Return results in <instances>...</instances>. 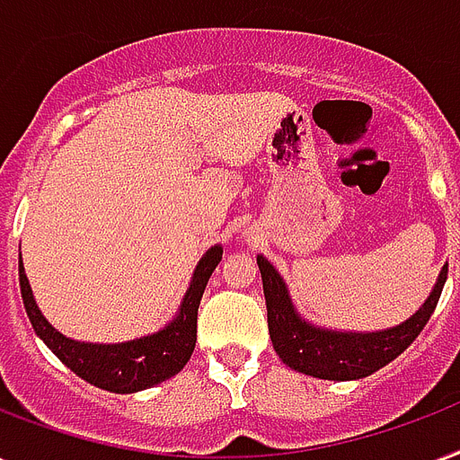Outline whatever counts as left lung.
<instances>
[{
  "mask_svg": "<svg viewBox=\"0 0 460 460\" xmlns=\"http://www.w3.org/2000/svg\"><path fill=\"white\" fill-rule=\"evenodd\" d=\"M258 268L262 275L270 340L275 352L289 369L325 381H355L371 376L374 371L402 355L434 314L448 272V265H444L425 304L408 321L384 331L352 332L332 331L306 321L294 306L285 277L277 272L265 255H258Z\"/></svg>",
  "mask_w": 460,
  "mask_h": 460,
  "instance_id": "obj_1",
  "label": "left lung"
}]
</instances>
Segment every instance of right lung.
Here are the masks:
<instances>
[{
	"label": "right lung",
	"instance_id": "1",
	"mask_svg": "<svg viewBox=\"0 0 460 460\" xmlns=\"http://www.w3.org/2000/svg\"><path fill=\"white\" fill-rule=\"evenodd\" d=\"M224 248L212 245L195 265L192 279L183 294V301L175 315L164 328L149 332L145 338L125 340V342H82L62 335L48 323L43 311L38 308L33 289L28 285L26 270L19 253V285L23 306L31 318V325L38 338L50 347L59 362L75 371L76 376L89 381L96 388L111 394H137L183 369L195 349L198 340V308L205 294V287L215 268L222 261Z\"/></svg>",
	"mask_w": 460,
	"mask_h": 460
}]
</instances>
